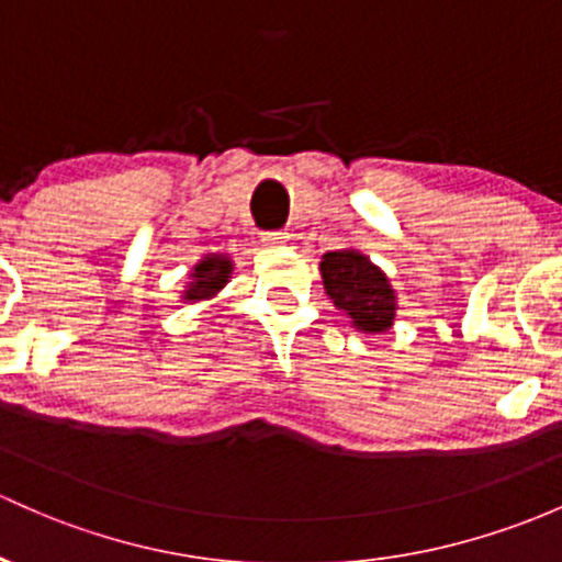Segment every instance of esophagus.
Returning <instances> with one entry per match:
<instances>
[{
	"label": "esophagus",
	"instance_id": "esophagus-1",
	"mask_svg": "<svg viewBox=\"0 0 562 562\" xmlns=\"http://www.w3.org/2000/svg\"><path fill=\"white\" fill-rule=\"evenodd\" d=\"M286 238H289V235L281 233V231H276V233H262V244H265V246H283V244H286Z\"/></svg>",
	"mask_w": 562,
	"mask_h": 562
}]
</instances>
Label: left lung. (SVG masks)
<instances>
[{"label":"left lung","instance_id":"obj_1","mask_svg":"<svg viewBox=\"0 0 562 562\" xmlns=\"http://www.w3.org/2000/svg\"><path fill=\"white\" fill-rule=\"evenodd\" d=\"M322 281L327 297L364 335L394 327L396 292L389 276L359 249H337L322 257Z\"/></svg>","mask_w":562,"mask_h":562}]
</instances>
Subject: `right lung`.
Masks as SVG:
<instances>
[{
  "label": "right lung",
  "instance_id": "add662e5",
  "mask_svg": "<svg viewBox=\"0 0 562 562\" xmlns=\"http://www.w3.org/2000/svg\"><path fill=\"white\" fill-rule=\"evenodd\" d=\"M233 276V259L227 255H206L195 268L190 270L182 292V303H203V300L216 297Z\"/></svg>",
  "mask_w": 562,
  "mask_h": 562
}]
</instances>
